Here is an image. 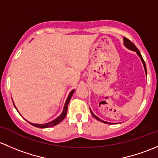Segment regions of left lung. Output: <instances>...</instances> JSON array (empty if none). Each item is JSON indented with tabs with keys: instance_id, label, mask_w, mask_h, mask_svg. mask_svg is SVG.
I'll use <instances>...</instances> for the list:
<instances>
[{
	"instance_id": "1",
	"label": "left lung",
	"mask_w": 158,
	"mask_h": 158,
	"mask_svg": "<svg viewBox=\"0 0 158 158\" xmlns=\"http://www.w3.org/2000/svg\"><path fill=\"white\" fill-rule=\"evenodd\" d=\"M123 41H124V45H125V46L126 47V48H128V49H130V50H132V51H135V52H136V53H137L138 55H139V56L140 57V58H141V61H142V63H143V65H144V70H145V73H146V74H147V70H146V65H145V62H144V59H143L142 56H141V53H140L139 50L138 49V48H137V47H136L135 45L134 44H133L132 43H131V42L129 40H128L127 38H124V39H123ZM90 112H91V114H92L93 116H94V118H96V119H97V120H98V121H100V122H102V123H106V124H111V123H107V122H106V121H103V120L100 119V118H98V117H97V115H94V113H93V112L91 111V110H90Z\"/></svg>"
}]
</instances>
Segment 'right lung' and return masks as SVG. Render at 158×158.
I'll use <instances>...</instances> for the list:
<instances>
[{"instance_id":"right-lung-1","label":"right lung","mask_w":158,"mask_h":158,"mask_svg":"<svg viewBox=\"0 0 158 158\" xmlns=\"http://www.w3.org/2000/svg\"><path fill=\"white\" fill-rule=\"evenodd\" d=\"M74 90H71V93L69 94V95H68L67 100H66V102L65 103H64V109H63V111L62 113H61V114L59 115V116L58 117V118H56L55 119L53 120V121L52 122H49V123H45V124H35V123H30L32 126H35V127H38V128H48V127H52V126H56V125H58V123H61V121H62L63 119L64 118V117L66 116V115H67V111H68V103H69L70 100H71V96L73 95V94H74ZM14 106H15V105H14ZM16 108V106H15Z\"/></svg>"}]
</instances>
